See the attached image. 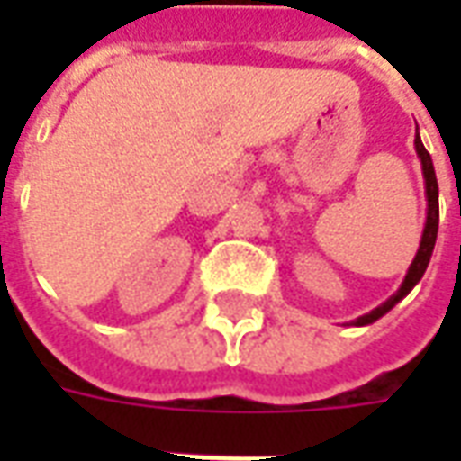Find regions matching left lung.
<instances>
[{
	"label": "left lung",
	"mask_w": 461,
	"mask_h": 461,
	"mask_svg": "<svg viewBox=\"0 0 461 461\" xmlns=\"http://www.w3.org/2000/svg\"><path fill=\"white\" fill-rule=\"evenodd\" d=\"M415 148H417V155H420V160H422V172H425V187H427V224H425V231H422L420 249H417L415 261H412V267H410V271H407L405 281H402V286H400V291H397L395 296H390L383 306H377V309H373L370 313H366V316H360V319L353 321V326H367V323H373V321H377L380 316H385L387 311L393 309L397 301L405 299L417 281L422 279L427 264H429V257H432V249H435L437 224H439V200H437L435 167H432V158H429V152L425 150V145H422V140H420V135L415 138Z\"/></svg>",
	"instance_id": "left-lung-1"
}]
</instances>
